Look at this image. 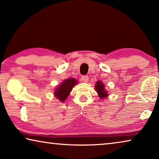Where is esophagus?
<instances>
[{"label":"esophagus","instance_id":"1","mask_svg":"<svg viewBox=\"0 0 159 159\" xmlns=\"http://www.w3.org/2000/svg\"><path fill=\"white\" fill-rule=\"evenodd\" d=\"M81 80H82V81H83V82H88V81L89 77H88V76H87V75H83V76H82Z\"/></svg>","mask_w":159,"mask_h":159}]
</instances>
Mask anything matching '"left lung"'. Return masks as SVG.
<instances>
[{"label":"left lung","mask_w":159,"mask_h":159,"mask_svg":"<svg viewBox=\"0 0 159 159\" xmlns=\"http://www.w3.org/2000/svg\"><path fill=\"white\" fill-rule=\"evenodd\" d=\"M104 84L102 83L101 81H98L96 82V85H95V89H96L97 93H98L99 97L101 98H104L107 96V92L104 89Z\"/></svg>","instance_id":"obj_1"}]
</instances>
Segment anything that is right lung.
Segmentation results:
<instances>
[{"label":"right lung","instance_id":"1","mask_svg":"<svg viewBox=\"0 0 159 159\" xmlns=\"http://www.w3.org/2000/svg\"><path fill=\"white\" fill-rule=\"evenodd\" d=\"M77 83L75 79L74 78H69V79L65 80L57 89H56L55 96L61 102L66 101V98L69 95V93L72 90L73 87Z\"/></svg>","mask_w":159,"mask_h":159}]
</instances>
